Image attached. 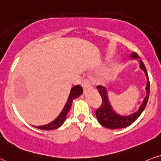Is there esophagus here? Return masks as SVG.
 <instances>
[{
    "mask_svg": "<svg viewBox=\"0 0 161 161\" xmlns=\"http://www.w3.org/2000/svg\"><path fill=\"white\" fill-rule=\"evenodd\" d=\"M82 86L84 88V90H87V89L92 88V83L90 82L89 79H85L82 82Z\"/></svg>",
    "mask_w": 161,
    "mask_h": 161,
    "instance_id": "34e87169",
    "label": "esophagus"
}]
</instances>
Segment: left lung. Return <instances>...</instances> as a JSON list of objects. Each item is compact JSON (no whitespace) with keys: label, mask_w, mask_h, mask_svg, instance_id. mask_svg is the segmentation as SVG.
<instances>
[{"label":"left lung","mask_w":161,"mask_h":161,"mask_svg":"<svg viewBox=\"0 0 161 161\" xmlns=\"http://www.w3.org/2000/svg\"><path fill=\"white\" fill-rule=\"evenodd\" d=\"M132 58H139L138 55L136 53H133ZM140 61V68L144 70L146 73L147 76V86H146V92H147V96L145 98L144 101H143L142 104L139 107V109L135 113L132 114V115L129 116H121L119 115L116 114L115 112L112 109L111 106H110L109 100H108L107 93H106V90L104 88V87L101 86H97V88L98 92H99L100 96H101L102 99V103L101 105L96 110L95 113L96 116L97 118L98 121L99 123L103 127H106L109 129H120L124 128V127H127V126L130 125L131 124L134 122L139 117V115L142 114L143 110L146 108L147 103H148V97H149V92H150V82H149V78L148 73H147L146 68L145 67L144 63L142 61Z\"/></svg>","instance_id":"8db88e82"}]
</instances>
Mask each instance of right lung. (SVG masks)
Here are the masks:
<instances>
[{"label": "right lung", "instance_id": "1", "mask_svg": "<svg viewBox=\"0 0 161 161\" xmlns=\"http://www.w3.org/2000/svg\"><path fill=\"white\" fill-rule=\"evenodd\" d=\"M83 89L82 87L80 86L79 85H77V86H75L71 88L70 93H69V95L68 97V100H67V103L64 108L63 110H62L61 114L58 116V118L55 120H54L51 123L48 124V125H43V126H36V128L41 129V130H54L58 128L60 126L62 125V124L64 122L66 118H67V115L68 113L71 108V105H72L73 100L75 99L76 97H78L79 95L82 94Z\"/></svg>", "mask_w": 161, "mask_h": 161}]
</instances>
